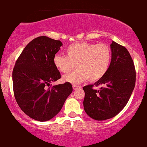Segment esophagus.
Masks as SVG:
<instances>
[{
  "mask_svg": "<svg viewBox=\"0 0 147 147\" xmlns=\"http://www.w3.org/2000/svg\"><path fill=\"white\" fill-rule=\"evenodd\" d=\"M72 87H73V89H77L78 88H81V86H78V85H72Z\"/></svg>",
  "mask_w": 147,
  "mask_h": 147,
  "instance_id": "esophagus-1",
  "label": "esophagus"
}]
</instances>
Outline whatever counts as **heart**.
Instances as JSON below:
<instances>
[{"instance_id":"1","label":"heart","mask_w":147,"mask_h":147,"mask_svg":"<svg viewBox=\"0 0 147 147\" xmlns=\"http://www.w3.org/2000/svg\"><path fill=\"white\" fill-rule=\"evenodd\" d=\"M66 53L67 55L57 54L53 57L54 65L61 72L68 73L75 66L78 67L76 71L63 77L66 82L79 84L88 79L92 82H96L106 75L110 67L111 51L106 44L75 43L66 49Z\"/></svg>"}]
</instances>
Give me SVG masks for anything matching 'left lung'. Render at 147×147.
Instances as JSON below:
<instances>
[{
    "label": "left lung",
    "mask_w": 147,
    "mask_h": 147,
    "mask_svg": "<svg viewBox=\"0 0 147 147\" xmlns=\"http://www.w3.org/2000/svg\"><path fill=\"white\" fill-rule=\"evenodd\" d=\"M111 61L106 75L94 84L84 86V109L90 118L105 120L113 118L129 101L134 90L136 72L131 55L126 48L113 41Z\"/></svg>",
    "instance_id": "obj_1"
}]
</instances>
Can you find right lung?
<instances>
[{
    "label": "right lung",
    "mask_w": 147,
    "mask_h": 147,
    "mask_svg": "<svg viewBox=\"0 0 147 147\" xmlns=\"http://www.w3.org/2000/svg\"><path fill=\"white\" fill-rule=\"evenodd\" d=\"M61 41L41 36L25 46L12 71L13 92L22 111L32 119L44 122L55 117L72 92L65 82L47 88L61 78L53 64Z\"/></svg>",
    "instance_id": "obj_1"
}]
</instances>
